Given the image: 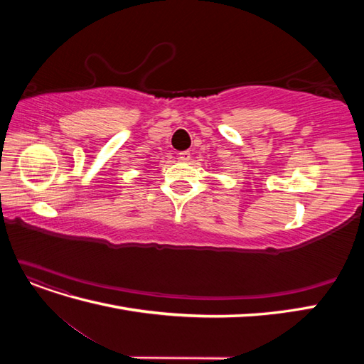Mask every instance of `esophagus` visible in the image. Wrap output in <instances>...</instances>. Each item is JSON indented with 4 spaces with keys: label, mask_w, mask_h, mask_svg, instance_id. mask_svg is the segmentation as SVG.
<instances>
[{
    "label": "esophagus",
    "mask_w": 364,
    "mask_h": 364,
    "mask_svg": "<svg viewBox=\"0 0 364 364\" xmlns=\"http://www.w3.org/2000/svg\"><path fill=\"white\" fill-rule=\"evenodd\" d=\"M179 159H181L182 162H186V161H190V159H191V153H190L188 150H185V151H181V153H179Z\"/></svg>",
    "instance_id": "34e87169"
}]
</instances>
